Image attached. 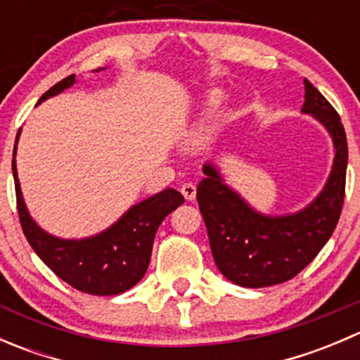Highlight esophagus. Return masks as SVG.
<instances>
[{
  "mask_svg": "<svg viewBox=\"0 0 360 360\" xmlns=\"http://www.w3.org/2000/svg\"><path fill=\"white\" fill-rule=\"evenodd\" d=\"M181 193H183V197L186 198L188 202H191L195 200V197H197V188H195V184L186 183L183 184V188H181Z\"/></svg>",
  "mask_w": 360,
  "mask_h": 360,
  "instance_id": "34e87169",
  "label": "esophagus"
}]
</instances>
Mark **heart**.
I'll return each mask as SVG.
<instances>
[{
	"label": "heart",
	"instance_id": "obj_1",
	"mask_svg": "<svg viewBox=\"0 0 360 360\" xmlns=\"http://www.w3.org/2000/svg\"><path fill=\"white\" fill-rule=\"evenodd\" d=\"M223 99H224L223 90H209V92L205 94V97H203V115L216 110V108L223 103Z\"/></svg>",
	"mask_w": 360,
	"mask_h": 360
}]
</instances>
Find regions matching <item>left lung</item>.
I'll use <instances>...</instances> for the list:
<instances>
[{
    "mask_svg": "<svg viewBox=\"0 0 360 360\" xmlns=\"http://www.w3.org/2000/svg\"><path fill=\"white\" fill-rule=\"evenodd\" d=\"M301 112L324 125L335 146L326 186L304 209L285 216L257 212L224 183L216 165H203L197 200L221 274L242 288H268L296 277L331 238L345 198L348 146L341 118L324 96L304 79Z\"/></svg>",
    "mask_w": 360,
    "mask_h": 360,
    "instance_id": "8db88e82",
    "label": "left lung"
}]
</instances>
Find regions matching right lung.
<instances>
[{"label":"right lung","instance_id":"add662e5","mask_svg":"<svg viewBox=\"0 0 360 360\" xmlns=\"http://www.w3.org/2000/svg\"><path fill=\"white\" fill-rule=\"evenodd\" d=\"M75 75L60 79L49 92L43 94L38 104L64 92L75 85ZM19 136L20 130L17 132L12 160L17 210L25 238L39 259L57 277L82 292L112 296L134 288L146 274L160 223L181 203H184L183 195L174 188H167L153 197L132 205L116 223L92 237L79 238V240L53 237L36 224L24 203L15 163Z\"/></svg>","mask_w":360,"mask_h":360}]
</instances>
